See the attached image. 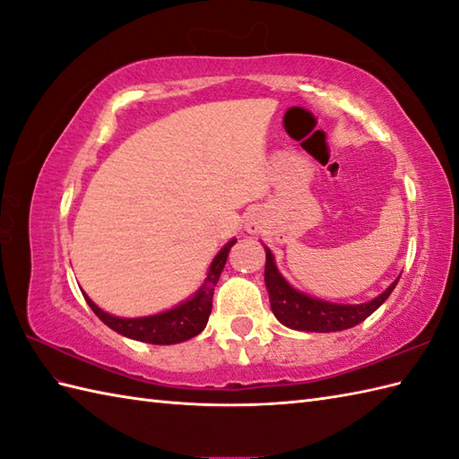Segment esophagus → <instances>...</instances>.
Wrapping results in <instances>:
<instances>
[{
  "label": "esophagus",
  "instance_id": "1",
  "mask_svg": "<svg viewBox=\"0 0 459 459\" xmlns=\"http://www.w3.org/2000/svg\"><path fill=\"white\" fill-rule=\"evenodd\" d=\"M258 222H260V221H258V217H252V219L248 221V224H247V229H248V230H256V229H260V227H258Z\"/></svg>",
  "mask_w": 459,
  "mask_h": 459
}]
</instances>
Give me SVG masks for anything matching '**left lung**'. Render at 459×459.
<instances>
[{"mask_svg":"<svg viewBox=\"0 0 459 459\" xmlns=\"http://www.w3.org/2000/svg\"><path fill=\"white\" fill-rule=\"evenodd\" d=\"M264 281L270 296V307L281 325L296 331L331 333V331H343L359 325L360 321H365L373 311L385 304L398 284V278H401L398 276L383 294H378L370 301H363V304H335V301L319 299L296 290L281 276L272 250L268 247H264Z\"/></svg>","mask_w":459,"mask_h":459,"instance_id":"obj_1","label":"left lung"}]
</instances>
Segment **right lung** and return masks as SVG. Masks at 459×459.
I'll list each match as a JSON object with an SVG mask.
<instances>
[{
	"label": "right lung",
	"instance_id": "add662e5",
	"mask_svg": "<svg viewBox=\"0 0 459 459\" xmlns=\"http://www.w3.org/2000/svg\"><path fill=\"white\" fill-rule=\"evenodd\" d=\"M235 242L237 238H230L227 245L219 250V255L212 258L207 270V278H204L201 288L195 291L191 298L181 301L178 306H173L171 309L160 311V314L143 317H118L96 306L84 291L82 296L102 324L114 329L116 333L152 345L181 343V341H187L195 335H199L201 331L207 327V321L212 309L214 286H217L221 272L224 264H227L230 247L235 245Z\"/></svg>",
	"mask_w": 459,
	"mask_h": 459
}]
</instances>
